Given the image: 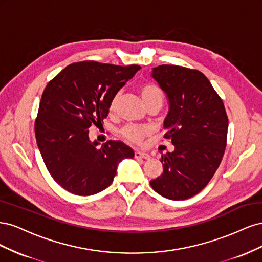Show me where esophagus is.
Returning <instances> with one entry per match:
<instances>
[{
  "mask_svg": "<svg viewBox=\"0 0 262 262\" xmlns=\"http://www.w3.org/2000/svg\"><path fill=\"white\" fill-rule=\"evenodd\" d=\"M134 156L138 157V158H144V160H149V158H150L149 154L144 153V152H140V150H138V152L134 153Z\"/></svg>",
  "mask_w": 262,
  "mask_h": 262,
  "instance_id": "34e87169",
  "label": "esophagus"
}]
</instances>
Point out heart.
I'll return each mask as SVG.
<instances>
[{
	"label": "heart",
	"instance_id": "obj_1",
	"mask_svg": "<svg viewBox=\"0 0 262 262\" xmlns=\"http://www.w3.org/2000/svg\"><path fill=\"white\" fill-rule=\"evenodd\" d=\"M139 91L145 105H148L150 102H155V101L163 102V98H164L163 92L160 87L153 83L142 84L140 86ZM118 99H119V95H116V96L113 98L112 102H110L109 108L112 112H114L116 109ZM149 133H150V130L149 128H147V126L138 125V124H128L121 130L122 137L126 141H129L134 144H142V142L144 141L146 137L149 136Z\"/></svg>",
	"mask_w": 262,
	"mask_h": 262
}]
</instances>
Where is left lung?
Returning <instances> with one entry per match:
<instances>
[{
    "label": "left lung",
    "instance_id": "left-lung-1",
    "mask_svg": "<svg viewBox=\"0 0 262 262\" xmlns=\"http://www.w3.org/2000/svg\"><path fill=\"white\" fill-rule=\"evenodd\" d=\"M152 76L166 93L169 112L164 138L175 145L163 154V173L149 181L157 193L186 200L209 184L223 158L228 118L219 94L200 71L163 64Z\"/></svg>",
    "mask_w": 262,
    "mask_h": 262
}]
</instances>
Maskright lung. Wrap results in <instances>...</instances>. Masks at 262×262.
<instances>
[{
  "mask_svg": "<svg viewBox=\"0 0 262 262\" xmlns=\"http://www.w3.org/2000/svg\"><path fill=\"white\" fill-rule=\"evenodd\" d=\"M140 69L75 62L46 86L35 121L36 140L47 169L67 191L100 192L112 185L118 164L134 156L120 141H107L98 148L89 129L101 124L116 94Z\"/></svg>",
  "mask_w": 262,
  "mask_h": 262,
  "instance_id": "1",
  "label": "right lung"
}]
</instances>
